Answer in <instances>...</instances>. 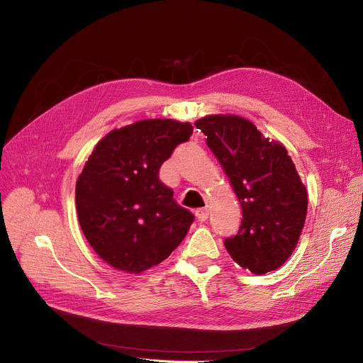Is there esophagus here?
<instances>
[{
    "label": "esophagus",
    "mask_w": 363,
    "mask_h": 363,
    "mask_svg": "<svg viewBox=\"0 0 363 363\" xmlns=\"http://www.w3.org/2000/svg\"><path fill=\"white\" fill-rule=\"evenodd\" d=\"M196 216L200 222H206L207 218H208V208L207 207H201V208H197L196 211Z\"/></svg>",
    "instance_id": "obj_1"
}]
</instances>
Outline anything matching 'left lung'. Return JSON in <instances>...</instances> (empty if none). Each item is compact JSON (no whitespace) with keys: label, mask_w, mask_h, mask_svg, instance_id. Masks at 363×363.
<instances>
[{"label":"left lung","mask_w":363,"mask_h":363,"mask_svg":"<svg viewBox=\"0 0 363 363\" xmlns=\"http://www.w3.org/2000/svg\"><path fill=\"white\" fill-rule=\"evenodd\" d=\"M196 126L241 204L238 234L223 241L228 253L256 275L278 269L294 252L308 213V189L287 148L235 114H211Z\"/></svg>","instance_id":"1"}]
</instances>
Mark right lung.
<instances>
[{"label": "right lung", "instance_id": "add662e5", "mask_svg": "<svg viewBox=\"0 0 363 363\" xmlns=\"http://www.w3.org/2000/svg\"><path fill=\"white\" fill-rule=\"evenodd\" d=\"M193 126L145 119L97 143L76 181V212L94 252L111 268L141 274L185 238L194 216L174 200L159 170Z\"/></svg>", "mask_w": 363, "mask_h": 363}]
</instances>
